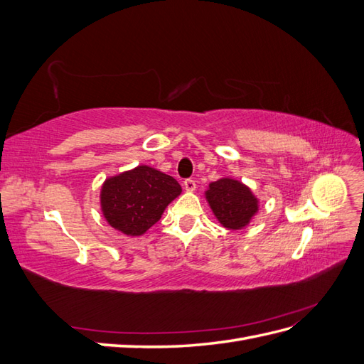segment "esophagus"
<instances>
[{"label": "esophagus", "mask_w": 364, "mask_h": 364, "mask_svg": "<svg viewBox=\"0 0 364 364\" xmlns=\"http://www.w3.org/2000/svg\"><path fill=\"white\" fill-rule=\"evenodd\" d=\"M183 188H185L186 191L193 193V191L196 190V181H193V179H186V181L183 182Z\"/></svg>", "instance_id": "1"}]
</instances>
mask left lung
Returning <instances> with one entry per match:
<instances>
[{
  "instance_id": "1",
  "label": "left lung",
  "mask_w": 364,
  "mask_h": 364,
  "mask_svg": "<svg viewBox=\"0 0 364 364\" xmlns=\"http://www.w3.org/2000/svg\"><path fill=\"white\" fill-rule=\"evenodd\" d=\"M205 199L217 222L230 230L246 228L259 209L258 197L247 185L234 178H222L209 183Z\"/></svg>"
}]
</instances>
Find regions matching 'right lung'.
Instances as JSON below:
<instances>
[{
    "mask_svg": "<svg viewBox=\"0 0 364 364\" xmlns=\"http://www.w3.org/2000/svg\"><path fill=\"white\" fill-rule=\"evenodd\" d=\"M181 193L171 176L138 165L103 182L100 209L109 226L127 237H139L159 222L165 208Z\"/></svg>",
    "mask_w": 364,
    "mask_h": 364,
    "instance_id": "obj_1",
    "label": "right lung"
}]
</instances>
